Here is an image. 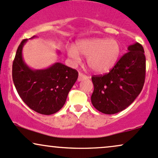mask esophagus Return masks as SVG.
Here are the masks:
<instances>
[{
	"label": "esophagus",
	"mask_w": 158,
	"mask_h": 158,
	"mask_svg": "<svg viewBox=\"0 0 158 158\" xmlns=\"http://www.w3.org/2000/svg\"><path fill=\"white\" fill-rule=\"evenodd\" d=\"M87 76L83 75V73H81V72H79V75H78V78H77V81H83V80H86L87 78Z\"/></svg>",
	"instance_id": "esophagus-1"
}]
</instances>
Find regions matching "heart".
Segmentation results:
<instances>
[{"mask_svg": "<svg viewBox=\"0 0 158 158\" xmlns=\"http://www.w3.org/2000/svg\"><path fill=\"white\" fill-rule=\"evenodd\" d=\"M121 46L115 39L92 38L80 40L75 47L67 49L69 57L75 62L81 60V55L87 57L88 66L96 73H106L115 66L119 59Z\"/></svg>", "mask_w": 158, "mask_h": 158, "instance_id": "obj_1", "label": "heart"}]
</instances>
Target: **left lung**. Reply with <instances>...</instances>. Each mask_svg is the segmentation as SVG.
<instances>
[{"label":"left lung","mask_w":158,"mask_h":158,"mask_svg":"<svg viewBox=\"0 0 158 158\" xmlns=\"http://www.w3.org/2000/svg\"><path fill=\"white\" fill-rule=\"evenodd\" d=\"M128 52L104 75L92 76V105L103 114H113L127 109L141 92L146 75V57L142 45L129 46Z\"/></svg>","instance_id":"obj_1"}]
</instances>
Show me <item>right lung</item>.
<instances>
[{"label":"right lung","instance_id":"add662e5","mask_svg":"<svg viewBox=\"0 0 158 158\" xmlns=\"http://www.w3.org/2000/svg\"><path fill=\"white\" fill-rule=\"evenodd\" d=\"M36 38L33 36L31 39ZM27 39L22 40L17 49L12 64V79L18 94L35 112L49 115L64 106L70 89L77 81L75 69L56 62L49 67L33 69L23 58V47ZM58 55L60 52H58Z\"/></svg>","mask_w":158,"mask_h":158}]
</instances>
